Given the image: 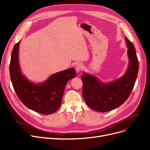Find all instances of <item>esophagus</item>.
<instances>
[{"label": "esophagus", "instance_id": "34e87169", "mask_svg": "<svg viewBox=\"0 0 150 150\" xmlns=\"http://www.w3.org/2000/svg\"><path fill=\"white\" fill-rule=\"evenodd\" d=\"M83 68V66L81 63H77V64H76V65L75 66V69L77 73H79Z\"/></svg>", "mask_w": 150, "mask_h": 150}]
</instances>
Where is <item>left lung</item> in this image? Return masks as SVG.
Listing matches in <instances>:
<instances>
[{
  "mask_svg": "<svg viewBox=\"0 0 150 150\" xmlns=\"http://www.w3.org/2000/svg\"><path fill=\"white\" fill-rule=\"evenodd\" d=\"M128 47L129 65L120 78L109 83H102L94 75L83 72V97L86 104L94 111L105 112L123 105L134 86L139 70V61L135 47L125 37Z\"/></svg>",
  "mask_w": 150,
  "mask_h": 150,
  "instance_id": "1",
  "label": "left lung"
}]
</instances>
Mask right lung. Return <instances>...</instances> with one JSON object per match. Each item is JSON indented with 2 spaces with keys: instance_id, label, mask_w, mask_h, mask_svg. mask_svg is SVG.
Masks as SVG:
<instances>
[{
  "instance_id": "right-lung-1",
  "label": "right lung",
  "mask_w": 150,
  "mask_h": 150,
  "mask_svg": "<svg viewBox=\"0 0 150 150\" xmlns=\"http://www.w3.org/2000/svg\"><path fill=\"white\" fill-rule=\"evenodd\" d=\"M16 44L11 52L10 74L13 88L22 103L28 108L44 115L59 108L67 82L76 76L74 68L52 75L41 84L30 81L22 74L19 63V47Z\"/></svg>"
}]
</instances>
